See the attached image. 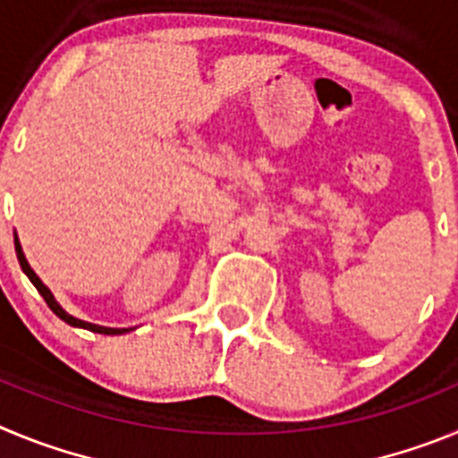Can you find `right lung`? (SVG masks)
Here are the masks:
<instances>
[{
	"label": "right lung",
	"instance_id": "right-lung-1",
	"mask_svg": "<svg viewBox=\"0 0 458 458\" xmlns=\"http://www.w3.org/2000/svg\"><path fill=\"white\" fill-rule=\"evenodd\" d=\"M15 252H18V261H20V266H22L24 275H27V277L31 279V284H34L36 289H38V293L43 295V301L47 302V307H50V310L55 311L56 317L62 318V321H66L68 326L84 327V330H91V333H100V335H123V333H128L125 327H105V326H96V323H87V321H80V318L71 317V314H68V311L64 310V307L55 301V295H52V291L47 289V286L43 284V282H40V277L34 273V270H31V266L27 264V259H24L22 248H20L18 236H15Z\"/></svg>",
	"mask_w": 458,
	"mask_h": 458
}]
</instances>
